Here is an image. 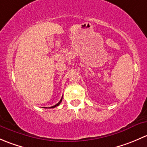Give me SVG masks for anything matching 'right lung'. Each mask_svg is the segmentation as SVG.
Listing matches in <instances>:
<instances>
[{
  "mask_svg": "<svg viewBox=\"0 0 147 147\" xmlns=\"http://www.w3.org/2000/svg\"><path fill=\"white\" fill-rule=\"evenodd\" d=\"M62 100H63V97H62V98H61V100H60V102H59L58 103H57V104H56V105H54V106H53V107H49V108H54V107H55L58 106V105H60V103H61V102H62ZM44 108H47V107H44Z\"/></svg>",
  "mask_w": 147,
  "mask_h": 147,
  "instance_id": "1",
  "label": "right lung"
}]
</instances>
